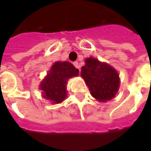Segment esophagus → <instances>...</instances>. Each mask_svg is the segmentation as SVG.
Here are the masks:
<instances>
[{
	"label": "esophagus",
	"mask_w": 151,
	"mask_h": 151,
	"mask_svg": "<svg viewBox=\"0 0 151 151\" xmlns=\"http://www.w3.org/2000/svg\"><path fill=\"white\" fill-rule=\"evenodd\" d=\"M73 65L75 66L77 69H79V65H78V61H74V62L73 63Z\"/></svg>",
	"instance_id": "1"
}]
</instances>
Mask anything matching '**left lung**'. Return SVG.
I'll return each mask as SVG.
<instances>
[{"mask_svg": "<svg viewBox=\"0 0 151 151\" xmlns=\"http://www.w3.org/2000/svg\"><path fill=\"white\" fill-rule=\"evenodd\" d=\"M81 75L91 95L99 101L110 100L116 94L120 85L118 73L106 63L95 58H87L82 66Z\"/></svg>", "mask_w": 151, "mask_h": 151, "instance_id": "left-lung-1", "label": "left lung"}]
</instances>
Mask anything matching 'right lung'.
<instances>
[{
    "instance_id": "right-lung-1",
    "label": "right lung",
    "mask_w": 151,
    "mask_h": 151,
    "mask_svg": "<svg viewBox=\"0 0 151 151\" xmlns=\"http://www.w3.org/2000/svg\"><path fill=\"white\" fill-rule=\"evenodd\" d=\"M78 75V69H76L70 62H56L40 85L43 97L52 100L53 104L62 102L67 95V80Z\"/></svg>"
}]
</instances>
